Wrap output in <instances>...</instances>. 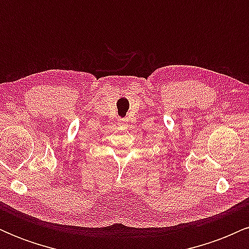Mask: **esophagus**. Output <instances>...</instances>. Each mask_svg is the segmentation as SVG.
<instances>
[{
  "label": "esophagus",
  "mask_w": 249,
  "mask_h": 249,
  "mask_svg": "<svg viewBox=\"0 0 249 249\" xmlns=\"http://www.w3.org/2000/svg\"><path fill=\"white\" fill-rule=\"evenodd\" d=\"M127 124H128V121H127L126 118H119L118 119V125H119V126L125 127V126H127Z\"/></svg>",
  "instance_id": "obj_1"
}]
</instances>
